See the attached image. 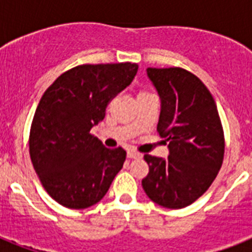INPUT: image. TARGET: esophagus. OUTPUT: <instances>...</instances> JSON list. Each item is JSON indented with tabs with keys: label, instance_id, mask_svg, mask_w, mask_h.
Here are the masks:
<instances>
[{
	"label": "esophagus",
	"instance_id": "esophagus-1",
	"mask_svg": "<svg viewBox=\"0 0 252 252\" xmlns=\"http://www.w3.org/2000/svg\"><path fill=\"white\" fill-rule=\"evenodd\" d=\"M126 157L130 158V159H133V158H141L142 154L137 153V152H134V150H128V153H126Z\"/></svg>",
	"mask_w": 252,
	"mask_h": 252
}]
</instances>
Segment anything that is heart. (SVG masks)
<instances>
[{
	"label": "heart",
	"instance_id": "heart-1",
	"mask_svg": "<svg viewBox=\"0 0 252 252\" xmlns=\"http://www.w3.org/2000/svg\"><path fill=\"white\" fill-rule=\"evenodd\" d=\"M145 93H148V91H144V90H142V91H140L138 94H145Z\"/></svg>",
	"mask_w": 252,
	"mask_h": 252
}]
</instances>
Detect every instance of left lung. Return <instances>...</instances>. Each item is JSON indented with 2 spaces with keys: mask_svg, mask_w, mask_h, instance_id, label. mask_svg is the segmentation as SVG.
<instances>
[{
  "mask_svg": "<svg viewBox=\"0 0 252 252\" xmlns=\"http://www.w3.org/2000/svg\"><path fill=\"white\" fill-rule=\"evenodd\" d=\"M161 98L157 130L166 138L168 157L144 159L149 174L142 188L149 199L180 209L199 199L219 174L225 140L217 106L207 86L182 68H148Z\"/></svg>",
  "mask_w": 252,
  "mask_h": 252,
  "instance_id": "1",
  "label": "left lung"
}]
</instances>
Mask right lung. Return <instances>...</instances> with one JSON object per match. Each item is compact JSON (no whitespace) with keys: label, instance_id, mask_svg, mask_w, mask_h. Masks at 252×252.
Segmentation results:
<instances>
[{"label":"right lung","instance_id":"add662e5","mask_svg":"<svg viewBox=\"0 0 252 252\" xmlns=\"http://www.w3.org/2000/svg\"><path fill=\"white\" fill-rule=\"evenodd\" d=\"M138 65H80L41 96L30 130V157L43 187L59 204L85 209L103 199L126 161L90 133L112 98L129 86Z\"/></svg>","mask_w":252,"mask_h":252}]
</instances>
